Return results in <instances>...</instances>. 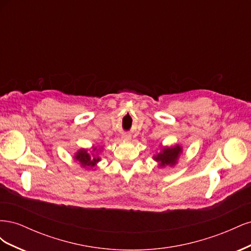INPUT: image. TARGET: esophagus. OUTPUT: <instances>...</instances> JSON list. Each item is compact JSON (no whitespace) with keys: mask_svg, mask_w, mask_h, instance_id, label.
Here are the masks:
<instances>
[{"mask_svg":"<svg viewBox=\"0 0 251 251\" xmlns=\"http://www.w3.org/2000/svg\"><path fill=\"white\" fill-rule=\"evenodd\" d=\"M121 139H123L124 141H130L131 140V136L127 135V134H124L123 136H121Z\"/></svg>","mask_w":251,"mask_h":251,"instance_id":"esophagus-1","label":"esophagus"}]
</instances>
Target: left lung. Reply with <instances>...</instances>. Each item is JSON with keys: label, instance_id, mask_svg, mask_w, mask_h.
Listing matches in <instances>:
<instances>
[{"label": "left lung", "instance_id": "left-lung-1", "mask_svg": "<svg viewBox=\"0 0 251 251\" xmlns=\"http://www.w3.org/2000/svg\"><path fill=\"white\" fill-rule=\"evenodd\" d=\"M183 154V148L180 144H175V146H162L160 143L159 151L153 155V160L158 163L159 169H165L170 166L174 168L178 164L180 156Z\"/></svg>", "mask_w": 251, "mask_h": 251}]
</instances>
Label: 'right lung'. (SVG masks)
Segmentation results:
<instances>
[{
    "mask_svg": "<svg viewBox=\"0 0 251 251\" xmlns=\"http://www.w3.org/2000/svg\"><path fill=\"white\" fill-rule=\"evenodd\" d=\"M102 148H97L92 146L90 149H79L74 153V160H76L81 169L88 171H95L97 163L101 161L100 153H102Z\"/></svg>",
    "mask_w": 251,
    "mask_h": 251,
    "instance_id": "1",
    "label": "right lung"
}]
</instances>
